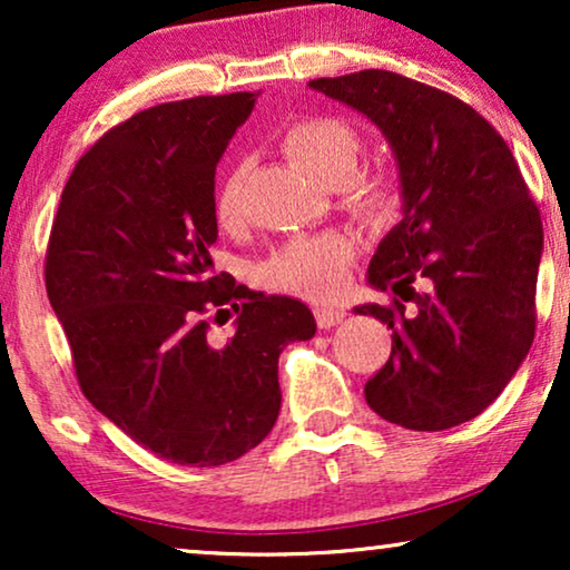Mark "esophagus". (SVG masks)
Instances as JSON below:
<instances>
[{"label": "esophagus", "instance_id": "34e87169", "mask_svg": "<svg viewBox=\"0 0 570 570\" xmlns=\"http://www.w3.org/2000/svg\"><path fill=\"white\" fill-rule=\"evenodd\" d=\"M314 316H316L318 330H332L334 324H340L342 318H345V311L334 308V306H316Z\"/></svg>", "mask_w": 570, "mask_h": 570}]
</instances>
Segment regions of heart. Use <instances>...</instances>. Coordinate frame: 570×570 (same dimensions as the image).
Listing matches in <instances>:
<instances>
[{
  "label": "heart",
  "instance_id": "1",
  "mask_svg": "<svg viewBox=\"0 0 570 570\" xmlns=\"http://www.w3.org/2000/svg\"><path fill=\"white\" fill-rule=\"evenodd\" d=\"M279 147L293 163L322 181L340 186L350 207L379 215L394 207L396 186L389 170H357L363 155V139L353 124L337 116L311 114L287 124L279 135ZM244 184L246 168L236 163L225 170L215 191V217L220 228H238L244 223ZM353 254V240L342 233L322 236H295L285 240L267 262H262L259 277L267 287L285 293L326 298L340 285L342 267Z\"/></svg>",
  "mask_w": 570,
  "mask_h": 570
}]
</instances>
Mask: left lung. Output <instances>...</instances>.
Here are the masks:
<instances>
[{"label": "left lung", "instance_id": "obj_1", "mask_svg": "<svg viewBox=\"0 0 570 570\" xmlns=\"http://www.w3.org/2000/svg\"><path fill=\"white\" fill-rule=\"evenodd\" d=\"M308 85L368 116L400 163L404 217L368 267L392 303L355 308L394 332L365 402L410 431L466 423L498 400L534 340L542 220L519 163L493 124L446 90L386 69Z\"/></svg>", "mask_w": 570, "mask_h": 570}]
</instances>
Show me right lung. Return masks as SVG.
<instances>
[{"label":"right lung","instance_id":"1","mask_svg":"<svg viewBox=\"0 0 570 570\" xmlns=\"http://www.w3.org/2000/svg\"><path fill=\"white\" fill-rule=\"evenodd\" d=\"M254 92L145 108L77 160L46 246V293L77 384L131 441L176 464L220 466L279 415L277 357L311 340L301 301L213 269L215 168ZM239 314L217 346L208 318Z\"/></svg>","mask_w":570,"mask_h":570}]
</instances>
